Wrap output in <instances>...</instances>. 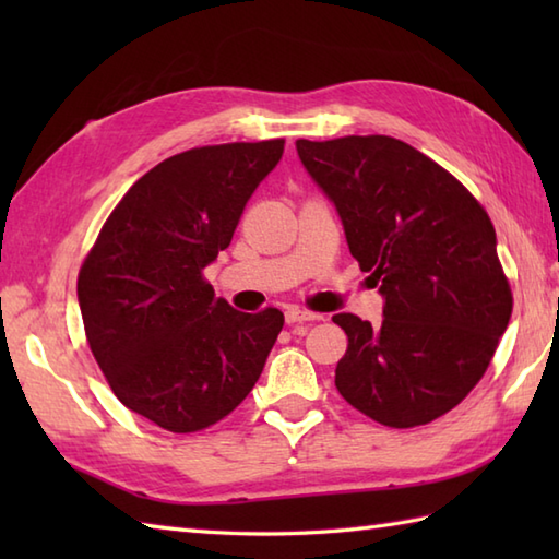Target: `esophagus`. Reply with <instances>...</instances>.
Here are the masks:
<instances>
[{
    "label": "esophagus",
    "instance_id": "34e87169",
    "mask_svg": "<svg viewBox=\"0 0 559 559\" xmlns=\"http://www.w3.org/2000/svg\"><path fill=\"white\" fill-rule=\"evenodd\" d=\"M319 319H322V314L310 312V310H300V307H290V310L286 312V324L288 326L305 324V322H319Z\"/></svg>",
    "mask_w": 559,
    "mask_h": 559
}]
</instances>
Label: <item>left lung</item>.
<instances>
[{
    "label": "left lung",
    "instance_id": "left-lung-1",
    "mask_svg": "<svg viewBox=\"0 0 559 559\" xmlns=\"http://www.w3.org/2000/svg\"><path fill=\"white\" fill-rule=\"evenodd\" d=\"M295 146L384 295L379 326L334 314L348 336L338 394L386 427L437 420L480 382L512 317L488 211L406 141L372 134Z\"/></svg>",
    "mask_w": 559,
    "mask_h": 559
}]
</instances>
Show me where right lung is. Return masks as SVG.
<instances>
[{
  "label": "right lung",
  "instance_id": "right-lung-1",
  "mask_svg": "<svg viewBox=\"0 0 559 559\" xmlns=\"http://www.w3.org/2000/svg\"><path fill=\"white\" fill-rule=\"evenodd\" d=\"M283 139L199 146L129 187L79 271L93 358L129 411L168 432L216 425L247 399L283 312H237L204 269L230 245L245 204L276 168Z\"/></svg>",
  "mask_w": 559,
  "mask_h": 559
}]
</instances>
